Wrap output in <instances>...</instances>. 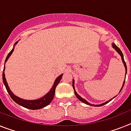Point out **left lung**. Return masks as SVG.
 Wrapping results in <instances>:
<instances>
[{"label": "left lung", "instance_id": "left-lung-1", "mask_svg": "<svg viewBox=\"0 0 131 131\" xmlns=\"http://www.w3.org/2000/svg\"><path fill=\"white\" fill-rule=\"evenodd\" d=\"M112 46H113V48H114V49H115V50H116V52H118V53L120 55H121V57L122 60H123V62L124 66H125V71H126V72H125V73H126V74H127V64H126V62H125V60H124L123 54V52H121V50H120L119 48H118V47H117V46H116V45H115V43H113V44H112ZM125 81H124L123 84V86H122L121 89V91H120V92H121V90L123 89V87L124 84H125ZM74 80H72V87H73V89H74V94H75L76 96H77V97L78 99H79L80 100V101H82V103H85V104H86V105H91V106H103V105H105V104H106V103H108V102H110V101H111V100H113V99H114V98H115V96H115V97H113V99H110L109 101H106V102H105V103H103V104H101V105H92V104H91V103H89V102H87V101H86L85 99H82V98L81 97V96H79V94H77V92H76V91H75V89H74ZM120 92H119V93H120Z\"/></svg>", "mask_w": 131, "mask_h": 131}]
</instances>
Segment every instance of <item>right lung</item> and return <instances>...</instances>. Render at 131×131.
<instances>
[{
	"instance_id": "obj_1",
	"label": "right lung",
	"mask_w": 131,
	"mask_h": 131,
	"mask_svg": "<svg viewBox=\"0 0 131 131\" xmlns=\"http://www.w3.org/2000/svg\"><path fill=\"white\" fill-rule=\"evenodd\" d=\"M18 41L16 42L14 45V47L13 49H12L11 51L8 53V54L6 57V59H5V62L7 61V60L8 59V58L10 57V56L11 55L13 52L14 51V49H15V46L17 44ZM4 70H5V65L4 66V69H3V83H4V86L6 87V89L7 91V92L8 93L9 95L10 96L12 99L15 101V103H16L18 105H21L22 106L25 107V108H28V109H31V110H37V109H40V108H44L47 105H49L50 103V102L52 101L53 99L54 96V94H55V89L56 87H57V84H59V82L60 81V79L62 78V74H60L59 77L57 78V79L55 80L54 82V84L52 87L51 88V89L50 90L49 93L46 94L45 96H43L42 97H41L39 99L37 100H25L23 99H20V98L16 96V95L13 94L12 93V91L10 90L9 87H8V85L7 84V82H6V78H5V74H4Z\"/></svg>"
}]
</instances>
